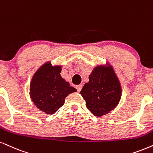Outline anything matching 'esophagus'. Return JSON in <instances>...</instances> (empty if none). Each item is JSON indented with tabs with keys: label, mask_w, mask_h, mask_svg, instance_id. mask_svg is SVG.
<instances>
[{
	"label": "esophagus",
	"mask_w": 153,
	"mask_h": 153,
	"mask_svg": "<svg viewBox=\"0 0 153 153\" xmlns=\"http://www.w3.org/2000/svg\"><path fill=\"white\" fill-rule=\"evenodd\" d=\"M75 88H76L78 92H80V91H81V89H82V85H76V87Z\"/></svg>",
	"instance_id": "34e87169"
}]
</instances>
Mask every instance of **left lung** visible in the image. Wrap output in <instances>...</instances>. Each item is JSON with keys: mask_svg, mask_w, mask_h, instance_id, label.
I'll return each mask as SVG.
<instances>
[{"mask_svg": "<svg viewBox=\"0 0 153 153\" xmlns=\"http://www.w3.org/2000/svg\"><path fill=\"white\" fill-rule=\"evenodd\" d=\"M80 94L88 109L97 117L106 115L118 104L122 89L113 68H95L84 85Z\"/></svg>", "mask_w": 153, "mask_h": 153, "instance_id": "8db88e82", "label": "left lung"}]
</instances>
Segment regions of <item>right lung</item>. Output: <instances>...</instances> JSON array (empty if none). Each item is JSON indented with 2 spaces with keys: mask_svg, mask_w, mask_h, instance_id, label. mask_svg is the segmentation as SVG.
Masks as SVG:
<instances>
[{
  "mask_svg": "<svg viewBox=\"0 0 153 153\" xmlns=\"http://www.w3.org/2000/svg\"><path fill=\"white\" fill-rule=\"evenodd\" d=\"M61 67L46 62L37 71L30 85V96L37 108L53 115L62 107L65 97L77 90L60 76Z\"/></svg>",
  "mask_w": 153,
  "mask_h": 153,
  "instance_id": "right-lung-1",
  "label": "right lung"
}]
</instances>
